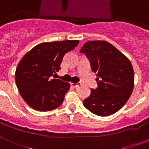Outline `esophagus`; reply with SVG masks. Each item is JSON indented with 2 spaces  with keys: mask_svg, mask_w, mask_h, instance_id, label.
<instances>
[{
  "mask_svg": "<svg viewBox=\"0 0 149 149\" xmlns=\"http://www.w3.org/2000/svg\"><path fill=\"white\" fill-rule=\"evenodd\" d=\"M70 85H71V86H72V87L76 88V87H77V86H80L81 83H80V82H78V83H72V82H71Z\"/></svg>",
  "mask_w": 149,
  "mask_h": 149,
  "instance_id": "obj_1",
  "label": "esophagus"
}]
</instances>
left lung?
Instances as JSON below:
<instances>
[{"label": "left lung", "mask_w": 149, "mask_h": 149, "mask_svg": "<svg viewBox=\"0 0 149 149\" xmlns=\"http://www.w3.org/2000/svg\"><path fill=\"white\" fill-rule=\"evenodd\" d=\"M80 53L86 54L93 72L97 73L98 88L83 101L92 113L105 117L119 111L133 90L134 71L130 61L106 41H89Z\"/></svg>", "instance_id": "8db88e82"}]
</instances>
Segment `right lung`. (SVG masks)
<instances>
[{
    "label": "right lung",
    "instance_id": "1",
    "mask_svg": "<svg viewBox=\"0 0 149 149\" xmlns=\"http://www.w3.org/2000/svg\"><path fill=\"white\" fill-rule=\"evenodd\" d=\"M78 40L43 42L35 46L18 63L15 79L22 99L32 109L49 111L59 107L70 85L52 76L61 70L65 54Z\"/></svg>",
    "mask_w": 149,
    "mask_h": 149
}]
</instances>
